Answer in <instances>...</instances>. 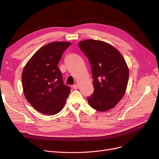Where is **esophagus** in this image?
I'll return each instance as SVG.
<instances>
[{
    "label": "esophagus",
    "instance_id": "obj_1",
    "mask_svg": "<svg viewBox=\"0 0 159 159\" xmlns=\"http://www.w3.org/2000/svg\"><path fill=\"white\" fill-rule=\"evenodd\" d=\"M73 88L75 89H77L79 88V85H78L77 84H74V85L73 86Z\"/></svg>",
    "mask_w": 159,
    "mask_h": 159
}]
</instances>
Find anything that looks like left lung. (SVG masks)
<instances>
[{
  "mask_svg": "<svg viewBox=\"0 0 159 159\" xmlns=\"http://www.w3.org/2000/svg\"><path fill=\"white\" fill-rule=\"evenodd\" d=\"M79 46L88 58L93 79L89 106L98 111L112 109L126 92L129 79L126 61L117 49L101 40L80 41Z\"/></svg>",
  "mask_w": 159,
  "mask_h": 159,
  "instance_id": "obj_1",
  "label": "left lung"
}]
</instances>
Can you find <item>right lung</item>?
Instances as JSON below:
<instances>
[{"label":"right lung","mask_w":159,"mask_h":159,"mask_svg":"<svg viewBox=\"0 0 159 159\" xmlns=\"http://www.w3.org/2000/svg\"><path fill=\"white\" fill-rule=\"evenodd\" d=\"M70 45L68 42L49 43L40 48L24 66L22 73L24 96L40 113L53 115L63 109L71 89L64 85L57 65Z\"/></svg>","instance_id":"right-lung-1"}]
</instances>
